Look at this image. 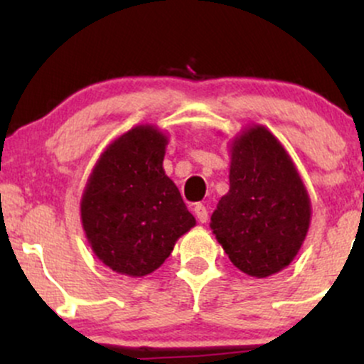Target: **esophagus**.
Segmentation results:
<instances>
[{
    "label": "esophagus",
    "instance_id": "1",
    "mask_svg": "<svg viewBox=\"0 0 364 364\" xmlns=\"http://www.w3.org/2000/svg\"><path fill=\"white\" fill-rule=\"evenodd\" d=\"M193 212H195L196 219H198V223H202V224L207 223V220H208V212H207L205 205H202V203H196L195 208H193Z\"/></svg>",
    "mask_w": 364,
    "mask_h": 364
}]
</instances>
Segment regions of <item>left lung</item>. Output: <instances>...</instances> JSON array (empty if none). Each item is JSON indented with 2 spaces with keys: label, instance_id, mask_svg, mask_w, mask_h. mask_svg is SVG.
<instances>
[{
  "label": "left lung",
  "instance_id": "left-lung-1",
  "mask_svg": "<svg viewBox=\"0 0 364 364\" xmlns=\"http://www.w3.org/2000/svg\"><path fill=\"white\" fill-rule=\"evenodd\" d=\"M229 191L210 229L241 272L265 279L286 269L301 250L311 202L294 162L272 132L245 128L231 141Z\"/></svg>",
  "mask_w": 364,
  "mask_h": 364
}]
</instances>
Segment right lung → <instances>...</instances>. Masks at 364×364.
<instances>
[{
    "label": "right lung",
    "instance_id": "1",
    "mask_svg": "<svg viewBox=\"0 0 364 364\" xmlns=\"http://www.w3.org/2000/svg\"><path fill=\"white\" fill-rule=\"evenodd\" d=\"M169 139L139 124L112 140L95 162L80 200L92 252L128 277L152 274L196 224L162 168Z\"/></svg>",
    "mask_w": 364,
    "mask_h": 364
}]
</instances>
